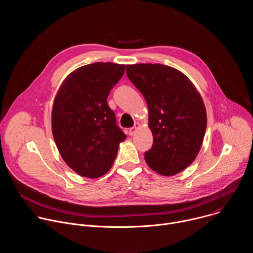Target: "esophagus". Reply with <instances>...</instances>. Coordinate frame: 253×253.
Listing matches in <instances>:
<instances>
[{"mask_svg": "<svg viewBox=\"0 0 253 253\" xmlns=\"http://www.w3.org/2000/svg\"><path fill=\"white\" fill-rule=\"evenodd\" d=\"M139 127H140V126H139V124H135V126H134V127H132V128H130V129H129V135H130V136H133V135L135 134L136 130H137Z\"/></svg>", "mask_w": 253, "mask_h": 253, "instance_id": "obj_1", "label": "esophagus"}]
</instances>
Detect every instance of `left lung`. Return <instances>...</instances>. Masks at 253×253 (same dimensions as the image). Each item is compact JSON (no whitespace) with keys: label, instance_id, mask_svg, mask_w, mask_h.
Instances as JSON below:
<instances>
[{"label":"left lung","instance_id":"left-lung-1","mask_svg":"<svg viewBox=\"0 0 253 253\" xmlns=\"http://www.w3.org/2000/svg\"><path fill=\"white\" fill-rule=\"evenodd\" d=\"M126 73L148 106L153 145L145 153L146 163L163 176L183 171L195 160L205 135L200 93L182 72L166 65H127Z\"/></svg>","mask_w":253,"mask_h":253}]
</instances>
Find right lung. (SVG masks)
<instances>
[{
	"label": "right lung",
	"mask_w": 253,
	"mask_h": 253,
	"mask_svg": "<svg viewBox=\"0 0 253 253\" xmlns=\"http://www.w3.org/2000/svg\"><path fill=\"white\" fill-rule=\"evenodd\" d=\"M125 65L97 62L70 73L53 103L52 133L65 163L77 174L98 178L106 174L126 135L107 104L122 78Z\"/></svg>",
	"instance_id": "obj_1"
}]
</instances>
